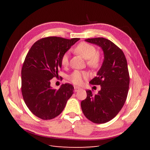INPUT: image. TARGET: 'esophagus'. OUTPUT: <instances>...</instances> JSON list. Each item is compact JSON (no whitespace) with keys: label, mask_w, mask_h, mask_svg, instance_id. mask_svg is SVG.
Returning <instances> with one entry per match:
<instances>
[{"label":"esophagus","mask_w":150,"mask_h":150,"mask_svg":"<svg viewBox=\"0 0 150 150\" xmlns=\"http://www.w3.org/2000/svg\"><path fill=\"white\" fill-rule=\"evenodd\" d=\"M81 90V88H79V87H77V86H75V87H74V91H75V92L79 91V90Z\"/></svg>","instance_id":"esophagus-1"}]
</instances>
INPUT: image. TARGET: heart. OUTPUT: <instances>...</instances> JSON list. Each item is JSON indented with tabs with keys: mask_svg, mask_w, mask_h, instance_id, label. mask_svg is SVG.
Here are the masks:
<instances>
[{
	"mask_svg": "<svg viewBox=\"0 0 150 150\" xmlns=\"http://www.w3.org/2000/svg\"><path fill=\"white\" fill-rule=\"evenodd\" d=\"M75 52L87 59V64L91 68H97L100 63V56L97 53L96 47L90 44L81 42L78 44L75 49ZM68 53L64 54L61 58L62 65L65 66L68 64ZM88 77V73L84 71H75L69 76L68 79L75 85H81L84 79Z\"/></svg>",
	"mask_w": 150,
	"mask_h": 150,
	"instance_id": "heart-1",
	"label": "heart"
}]
</instances>
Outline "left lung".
<instances>
[{"instance_id": "1", "label": "left lung", "mask_w": 150, "mask_h": 150, "mask_svg": "<svg viewBox=\"0 0 150 150\" xmlns=\"http://www.w3.org/2000/svg\"><path fill=\"white\" fill-rule=\"evenodd\" d=\"M85 41L101 47L104 60L97 77L90 82L100 85L101 90L95 95L86 90L87 97L81 102V108L91 122L106 123L117 115L126 102L129 84L127 60L122 51L110 40L98 37Z\"/></svg>"}]
</instances>
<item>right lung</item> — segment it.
<instances>
[{
    "label": "right lung",
    "instance_id": "1",
    "mask_svg": "<svg viewBox=\"0 0 150 150\" xmlns=\"http://www.w3.org/2000/svg\"><path fill=\"white\" fill-rule=\"evenodd\" d=\"M79 39L43 38L35 42L27 54L21 71L22 94L29 110L40 119L58 116L73 93L71 84H62L57 90L51 87L50 80L61 68L62 55Z\"/></svg>",
    "mask_w": 150,
    "mask_h": 150
}]
</instances>
